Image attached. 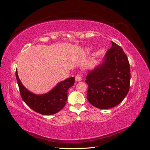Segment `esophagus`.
<instances>
[{"instance_id":"esophagus-1","label":"esophagus","mask_w":150,"mask_h":150,"mask_svg":"<svg viewBox=\"0 0 150 150\" xmlns=\"http://www.w3.org/2000/svg\"><path fill=\"white\" fill-rule=\"evenodd\" d=\"M75 80L76 82H80V81L82 80V78H81V76L80 75H76L75 76Z\"/></svg>"}]
</instances>
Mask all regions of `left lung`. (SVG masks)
Masks as SVG:
<instances>
[{
	"instance_id": "8db88e82",
	"label": "left lung",
	"mask_w": 150,
	"mask_h": 150,
	"mask_svg": "<svg viewBox=\"0 0 150 150\" xmlns=\"http://www.w3.org/2000/svg\"><path fill=\"white\" fill-rule=\"evenodd\" d=\"M102 62L88 72L87 97L92 105L107 109L117 105L125 99L130 87V65L120 46L114 42Z\"/></svg>"
}]
</instances>
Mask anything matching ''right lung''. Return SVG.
Returning <instances> with one entry per match:
<instances>
[{
	"label": "right lung",
	"mask_w": 150,
	"mask_h": 150,
	"mask_svg": "<svg viewBox=\"0 0 150 150\" xmlns=\"http://www.w3.org/2000/svg\"><path fill=\"white\" fill-rule=\"evenodd\" d=\"M16 76L21 97L30 108L42 115H52L60 111L65 105L68 97V89L75 83V78H68L58 83L49 92L37 95L25 88L16 71Z\"/></svg>",
	"instance_id": "obj_1"
}]
</instances>
